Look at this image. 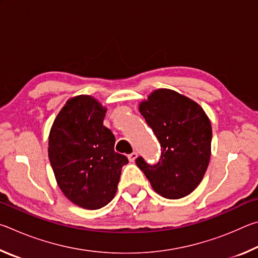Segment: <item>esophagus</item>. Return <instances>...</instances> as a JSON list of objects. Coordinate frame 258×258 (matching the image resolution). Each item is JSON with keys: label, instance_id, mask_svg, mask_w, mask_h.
Returning <instances> with one entry per match:
<instances>
[{"label": "esophagus", "instance_id": "34e87169", "mask_svg": "<svg viewBox=\"0 0 258 258\" xmlns=\"http://www.w3.org/2000/svg\"><path fill=\"white\" fill-rule=\"evenodd\" d=\"M127 157H128V160L131 161V163H133V161H135V159L138 158V154L137 152H132V154H130Z\"/></svg>", "mask_w": 258, "mask_h": 258}]
</instances>
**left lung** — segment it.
Returning <instances> with one entry per match:
<instances>
[{
    "label": "left lung",
    "instance_id": "left-lung-1",
    "mask_svg": "<svg viewBox=\"0 0 258 258\" xmlns=\"http://www.w3.org/2000/svg\"><path fill=\"white\" fill-rule=\"evenodd\" d=\"M159 140L161 156L156 165L142 157L137 165L157 194L167 199L190 195L202 182L211 159L212 124L199 104L169 89H158L139 104Z\"/></svg>",
    "mask_w": 258,
    "mask_h": 258
}]
</instances>
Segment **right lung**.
I'll list each match as a JSON object with an SVG mask.
<instances>
[{
	"mask_svg": "<svg viewBox=\"0 0 258 258\" xmlns=\"http://www.w3.org/2000/svg\"><path fill=\"white\" fill-rule=\"evenodd\" d=\"M107 108L91 95L69 99L52 124L49 159L56 183L73 204L99 209L115 197L121 167L115 137L103 125Z\"/></svg>",
	"mask_w": 258,
	"mask_h": 258,
	"instance_id": "right-lung-1",
	"label": "right lung"
}]
</instances>
